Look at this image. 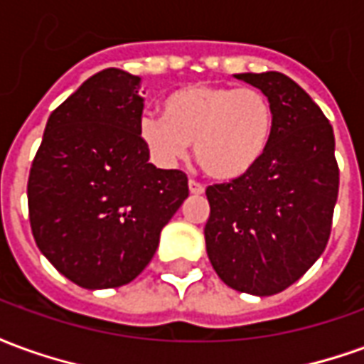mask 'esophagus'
Returning a JSON list of instances; mask_svg holds the SVG:
<instances>
[{"label": "esophagus", "mask_w": 364, "mask_h": 364, "mask_svg": "<svg viewBox=\"0 0 364 364\" xmlns=\"http://www.w3.org/2000/svg\"><path fill=\"white\" fill-rule=\"evenodd\" d=\"M189 191H191V195H203V193H205V187H203L198 181H195V179H191Z\"/></svg>", "instance_id": "34e87169"}]
</instances>
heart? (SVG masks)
Segmentation results:
<instances>
[{"label":"heart","instance_id":"b5f03b06","mask_svg":"<svg viewBox=\"0 0 364 364\" xmlns=\"http://www.w3.org/2000/svg\"><path fill=\"white\" fill-rule=\"evenodd\" d=\"M274 132V109L259 90L193 83L164 101V117L146 112L140 140L156 164L173 167L195 144V159L208 177L234 181L267 154Z\"/></svg>","mask_w":364,"mask_h":364}]
</instances>
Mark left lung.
<instances>
[{
	"instance_id": "left-lung-1",
	"label": "left lung",
	"mask_w": 364,
	"mask_h": 364,
	"mask_svg": "<svg viewBox=\"0 0 364 364\" xmlns=\"http://www.w3.org/2000/svg\"><path fill=\"white\" fill-rule=\"evenodd\" d=\"M274 109L267 154L240 179L210 185L206 253L230 289H289L328 245L339 191L333 128L312 97L279 72L236 74Z\"/></svg>"
}]
</instances>
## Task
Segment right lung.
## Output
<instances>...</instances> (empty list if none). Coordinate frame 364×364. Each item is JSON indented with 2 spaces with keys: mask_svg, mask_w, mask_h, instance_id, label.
<instances>
[{
  "mask_svg": "<svg viewBox=\"0 0 364 364\" xmlns=\"http://www.w3.org/2000/svg\"><path fill=\"white\" fill-rule=\"evenodd\" d=\"M140 77L107 68L48 117L28 175V218L46 259L83 289L134 281L189 197L187 175L148 164Z\"/></svg>",
  "mask_w": 364,
  "mask_h": 364,
  "instance_id": "right-lung-1",
  "label": "right lung"
}]
</instances>
